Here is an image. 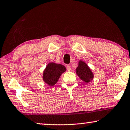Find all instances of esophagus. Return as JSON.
Here are the masks:
<instances>
[{
  "instance_id": "obj_1",
  "label": "esophagus",
  "mask_w": 130,
  "mask_h": 130,
  "mask_svg": "<svg viewBox=\"0 0 130 130\" xmlns=\"http://www.w3.org/2000/svg\"><path fill=\"white\" fill-rule=\"evenodd\" d=\"M67 69L68 71H70V70H71V68H70L69 65H67Z\"/></svg>"
}]
</instances>
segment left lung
I'll use <instances>...</instances> for the list:
<instances>
[{
	"mask_svg": "<svg viewBox=\"0 0 130 130\" xmlns=\"http://www.w3.org/2000/svg\"><path fill=\"white\" fill-rule=\"evenodd\" d=\"M76 73L81 80L86 83H89L93 79L94 75L90 68L84 61L80 60L78 65L76 69Z\"/></svg>",
	"mask_w": 130,
	"mask_h": 130,
	"instance_id": "obj_1",
	"label": "left lung"
}]
</instances>
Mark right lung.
I'll use <instances>...</instances> for the list:
<instances>
[{"label":"right lung","instance_id":"add662e5","mask_svg":"<svg viewBox=\"0 0 130 130\" xmlns=\"http://www.w3.org/2000/svg\"><path fill=\"white\" fill-rule=\"evenodd\" d=\"M66 70V68L62 65L50 62L43 70V80L49 86H54L58 81L61 74L65 72Z\"/></svg>","mask_w":130,"mask_h":130}]
</instances>
